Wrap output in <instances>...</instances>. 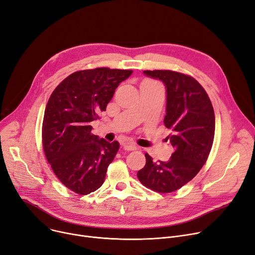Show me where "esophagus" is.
Here are the masks:
<instances>
[{"instance_id":"1","label":"esophagus","mask_w":255,"mask_h":255,"mask_svg":"<svg viewBox=\"0 0 255 255\" xmlns=\"http://www.w3.org/2000/svg\"><path fill=\"white\" fill-rule=\"evenodd\" d=\"M123 148H124V150H126V151H134V150H136L137 146H136L135 143L126 141V142H123Z\"/></svg>"}]
</instances>
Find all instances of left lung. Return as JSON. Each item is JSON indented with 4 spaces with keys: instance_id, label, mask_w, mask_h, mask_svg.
I'll use <instances>...</instances> for the list:
<instances>
[{
    "instance_id": "1",
    "label": "left lung",
    "mask_w": 255,
    "mask_h": 255,
    "mask_svg": "<svg viewBox=\"0 0 255 255\" xmlns=\"http://www.w3.org/2000/svg\"><path fill=\"white\" fill-rule=\"evenodd\" d=\"M166 89L164 125L175 152L168 161L154 162L145 154V165L137 178L148 188L168 193L191 181L206 163L215 134V115L205 89L189 75L170 70H145Z\"/></svg>"
}]
</instances>
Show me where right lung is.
Listing matches in <instances>:
<instances>
[{"label": "right lung", "mask_w": 255, "mask_h": 255, "mask_svg": "<svg viewBox=\"0 0 255 255\" xmlns=\"http://www.w3.org/2000/svg\"><path fill=\"white\" fill-rule=\"evenodd\" d=\"M131 70L96 68L70 74L55 89L45 107L42 143L57 178L70 190L86 195L102 186L120 148L91 133L120 83Z\"/></svg>", "instance_id": "1"}]
</instances>
